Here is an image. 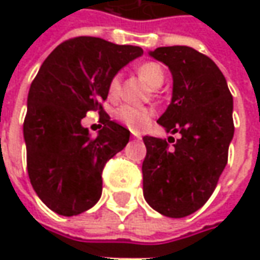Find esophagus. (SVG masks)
<instances>
[{
  "mask_svg": "<svg viewBox=\"0 0 260 260\" xmlns=\"http://www.w3.org/2000/svg\"><path fill=\"white\" fill-rule=\"evenodd\" d=\"M133 137H135V139H142V136L137 135V133H133Z\"/></svg>",
  "mask_w": 260,
  "mask_h": 260,
  "instance_id": "34e87169",
  "label": "esophagus"
}]
</instances>
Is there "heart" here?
I'll return each mask as SVG.
<instances>
[{
    "label": "heart",
    "instance_id": "1",
    "mask_svg": "<svg viewBox=\"0 0 260 260\" xmlns=\"http://www.w3.org/2000/svg\"><path fill=\"white\" fill-rule=\"evenodd\" d=\"M137 74L152 88H157L164 84L165 72L162 66L155 62H146L137 68ZM120 91V75H114L108 82V95L110 98H115ZM114 117L125 127L133 132H140L149 124L153 117V110L149 107H133V105H120L114 111Z\"/></svg>",
    "mask_w": 260,
    "mask_h": 260
}]
</instances>
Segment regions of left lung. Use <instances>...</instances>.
<instances>
[{
	"mask_svg": "<svg viewBox=\"0 0 260 260\" xmlns=\"http://www.w3.org/2000/svg\"><path fill=\"white\" fill-rule=\"evenodd\" d=\"M149 55L174 78L172 101L157 123L181 136L143 137V195L157 213L182 218L208 201L227 165L235 135L233 96L218 66L192 47H157Z\"/></svg>",
	"mask_w": 260,
	"mask_h": 260,
	"instance_id": "left-lung-1",
	"label": "left lung"
}]
</instances>
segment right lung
<instances>
[{
	"label": "right lung",
	"mask_w": 260,
	"mask_h": 260,
	"mask_svg": "<svg viewBox=\"0 0 260 260\" xmlns=\"http://www.w3.org/2000/svg\"><path fill=\"white\" fill-rule=\"evenodd\" d=\"M142 55L139 46L81 36L60 43L40 66L28 91L23 133L30 182L52 211L71 217L98 203L105 164L130 139L101 103L110 79ZM88 111H98L105 124L95 138L80 124Z\"/></svg>",
	"instance_id": "right-lung-1"
}]
</instances>
